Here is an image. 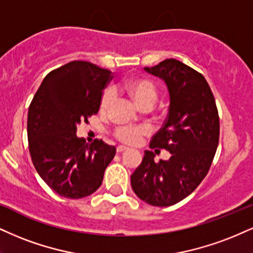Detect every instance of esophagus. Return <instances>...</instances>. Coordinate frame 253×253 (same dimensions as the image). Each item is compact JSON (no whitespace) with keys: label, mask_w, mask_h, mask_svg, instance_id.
Wrapping results in <instances>:
<instances>
[{"label":"esophagus","mask_w":253,"mask_h":253,"mask_svg":"<svg viewBox=\"0 0 253 253\" xmlns=\"http://www.w3.org/2000/svg\"><path fill=\"white\" fill-rule=\"evenodd\" d=\"M128 150H129V148L126 147V146H118V147H117L118 153H123V152H126V151H128Z\"/></svg>","instance_id":"obj_1"}]
</instances>
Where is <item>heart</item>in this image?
Here are the masks:
<instances>
[{
  "instance_id": "obj_1",
  "label": "heart",
  "mask_w": 253,
  "mask_h": 253,
  "mask_svg": "<svg viewBox=\"0 0 253 253\" xmlns=\"http://www.w3.org/2000/svg\"><path fill=\"white\" fill-rule=\"evenodd\" d=\"M123 88L141 108L146 107V106H153L158 99V88L150 79H130V80L125 82ZM114 90L111 88L103 93L101 99V109L103 112L108 111L112 102L114 101ZM146 134H148V129L142 126H119L114 129L115 138L128 145L140 144Z\"/></svg>"
}]
</instances>
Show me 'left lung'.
Instances as JSON below:
<instances>
[{
	"label": "left lung",
	"mask_w": 253,
	"mask_h": 253,
	"mask_svg": "<svg viewBox=\"0 0 253 253\" xmlns=\"http://www.w3.org/2000/svg\"><path fill=\"white\" fill-rule=\"evenodd\" d=\"M145 71L169 88V115L150 148L169 151L171 158L156 163L154 152L146 151L130 185L140 199L164 208L190 196L208 174L219 142V115L213 93L199 72L175 59Z\"/></svg>",
	"instance_id": "obj_1"
}]
</instances>
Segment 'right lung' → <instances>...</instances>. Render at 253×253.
<instances>
[{"mask_svg": "<svg viewBox=\"0 0 253 253\" xmlns=\"http://www.w3.org/2000/svg\"><path fill=\"white\" fill-rule=\"evenodd\" d=\"M112 72L87 61H72L45 75L30 102L27 133L36 171L54 192L79 199L101 186L117 148L78 138L77 124L97 114Z\"/></svg>", "mask_w": 253, "mask_h": 253, "instance_id": "right-lung-1", "label": "right lung"}]
</instances>
